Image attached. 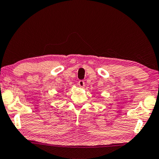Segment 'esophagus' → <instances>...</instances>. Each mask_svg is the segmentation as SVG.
<instances>
[{
    "label": "esophagus",
    "mask_w": 159,
    "mask_h": 159,
    "mask_svg": "<svg viewBox=\"0 0 159 159\" xmlns=\"http://www.w3.org/2000/svg\"><path fill=\"white\" fill-rule=\"evenodd\" d=\"M79 87H80V88H84V86H85L84 80H80L79 81Z\"/></svg>",
    "instance_id": "1"
}]
</instances>
